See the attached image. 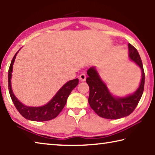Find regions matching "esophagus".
Returning a JSON list of instances; mask_svg holds the SVG:
<instances>
[{
    "instance_id": "obj_1",
    "label": "esophagus",
    "mask_w": 155,
    "mask_h": 155,
    "mask_svg": "<svg viewBox=\"0 0 155 155\" xmlns=\"http://www.w3.org/2000/svg\"><path fill=\"white\" fill-rule=\"evenodd\" d=\"M79 79L80 81H82V82H84V81H85L86 79V75L84 73H82V74H80L79 76Z\"/></svg>"
}]
</instances>
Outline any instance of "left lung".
<instances>
[{"instance_id":"obj_1","label":"left lung","mask_w":155,"mask_h":155,"mask_svg":"<svg viewBox=\"0 0 155 155\" xmlns=\"http://www.w3.org/2000/svg\"><path fill=\"white\" fill-rule=\"evenodd\" d=\"M129 57L142 71V79L139 87L134 93L125 97H116L110 93L94 67L87 71L86 83L89 86L88 103L91 107L100 117L118 119L129 116L134 112L142 96L144 88L145 75L142 60L137 50L129 43Z\"/></svg>"}]
</instances>
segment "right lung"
Returning <instances> with one entry per match:
<instances>
[{
  "mask_svg": "<svg viewBox=\"0 0 155 155\" xmlns=\"http://www.w3.org/2000/svg\"><path fill=\"white\" fill-rule=\"evenodd\" d=\"M18 51H17V53L15 54L14 57L13 58L12 62H11L9 71H8L9 92L13 104L20 114L24 118L28 119L29 120L43 122L50 120L51 119L55 118L64 108L67 103L68 97L69 96L71 91L78 84L79 80L76 78V79L71 80L65 83L59 89V91L57 92L55 95L52 97V99L44 105L39 107H30L24 105L22 103H21L16 98L15 94H13L12 88V83H11L13 72V65Z\"/></svg>",
  "mask_w": 155,
  "mask_h": 155,
  "instance_id": "1",
  "label": "right lung"
}]
</instances>
